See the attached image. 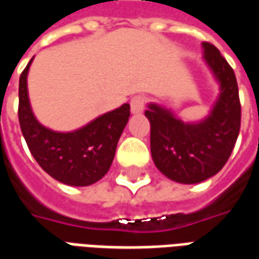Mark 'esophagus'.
<instances>
[{
    "label": "esophagus",
    "mask_w": 259,
    "mask_h": 259,
    "mask_svg": "<svg viewBox=\"0 0 259 259\" xmlns=\"http://www.w3.org/2000/svg\"><path fill=\"white\" fill-rule=\"evenodd\" d=\"M147 104V97L146 96H135L130 100V108H132V112L139 113L141 112Z\"/></svg>",
    "instance_id": "1"
}]
</instances>
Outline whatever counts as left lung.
Here are the masks:
<instances>
[{
    "mask_svg": "<svg viewBox=\"0 0 259 259\" xmlns=\"http://www.w3.org/2000/svg\"><path fill=\"white\" fill-rule=\"evenodd\" d=\"M204 58L221 83V94L211 115L200 123H183L163 108L150 104L151 155L166 178L194 185L217 175L228 162L239 137L241 104L232 66L219 50L202 42Z\"/></svg>",
    "mask_w": 259,
    "mask_h": 259,
    "instance_id": "obj_1",
    "label": "left lung"
}]
</instances>
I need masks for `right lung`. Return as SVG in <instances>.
Returning a JSON list of instances; mask_svg holds the SVG:
<instances>
[{"label": "right lung", "instance_id": "1", "mask_svg": "<svg viewBox=\"0 0 259 259\" xmlns=\"http://www.w3.org/2000/svg\"><path fill=\"white\" fill-rule=\"evenodd\" d=\"M30 64L31 61L20 74L18 116L31 155L51 178L61 183H96L111 168L119 137L129 120L130 105L123 104L76 132H53L38 123L31 112L26 83Z\"/></svg>", "mask_w": 259, "mask_h": 259}]
</instances>
